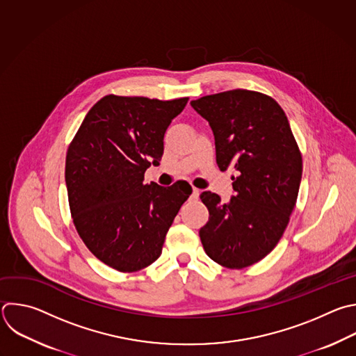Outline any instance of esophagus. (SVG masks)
Returning <instances> with one entry per match:
<instances>
[{"mask_svg": "<svg viewBox=\"0 0 356 356\" xmlns=\"http://www.w3.org/2000/svg\"><path fill=\"white\" fill-rule=\"evenodd\" d=\"M198 197H200V190H198V188H193L190 198H191V200H198Z\"/></svg>", "mask_w": 356, "mask_h": 356, "instance_id": "obj_1", "label": "esophagus"}]
</instances>
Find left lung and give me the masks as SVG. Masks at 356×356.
<instances>
[{"label": "left lung", "mask_w": 356, "mask_h": 356, "mask_svg": "<svg viewBox=\"0 0 356 356\" xmlns=\"http://www.w3.org/2000/svg\"><path fill=\"white\" fill-rule=\"evenodd\" d=\"M209 123L220 170L234 166L227 202L211 191L200 198L209 211L200 229L205 253L227 268L264 259L288 226L302 180V155L281 106L260 92L234 89L191 100Z\"/></svg>", "instance_id": "obj_1"}]
</instances>
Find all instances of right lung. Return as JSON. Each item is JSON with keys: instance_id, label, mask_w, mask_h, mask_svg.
Segmentation results:
<instances>
[{"instance_id": "1", "label": "right lung", "mask_w": 356, "mask_h": 356, "mask_svg": "<svg viewBox=\"0 0 356 356\" xmlns=\"http://www.w3.org/2000/svg\"><path fill=\"white\" fill-rule=\"evenodd\" d=\"M188 97H102L85 115L65 159L74 225L86 248L106 266L133 273L162 253L166 233L191 186L145 184L158 166L163 137Z\"/></svg>"}]
</instances>
